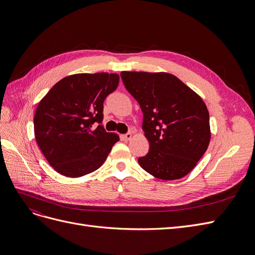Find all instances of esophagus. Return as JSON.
I'll list each match as a JSON object with an SVG mask.
<instances>
[{
  "label": "esophagus",
  "instance_id": "esophagus-1",
  "mask_svg": "<svg viewBox=\"0 0 255 255\" xmlns=\"http://www.w3.org/2000/svg\"><path fill=\"white\" fill-rule=\"evenodd\" d=\"M122 138H123V140H129L130 138H132V134L127 133L125 135H122Z\"/></svg>",
  "mask_w": 255,
  "mask_h": 255
}]
</instances>
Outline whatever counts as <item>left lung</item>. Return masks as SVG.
<instances>
[{
  "label": "left lung",
  "instance_id": "obj_1",
  "mask_svg": "<svg viewBox=\"0 0 255 255\" xmlns=\"http://www.w3.org/2000/svg\"><path fill=\"white\" fill-rule=\"evenodd\" d=\"M120 75L143 114L142 129L150 150L138 158L140 167L166 181L188 174L211 140L203 100L170 73L122 71Z\"/></svg>",
  "mask_w": 255,
  "mask_h": 255
}]
</instances>
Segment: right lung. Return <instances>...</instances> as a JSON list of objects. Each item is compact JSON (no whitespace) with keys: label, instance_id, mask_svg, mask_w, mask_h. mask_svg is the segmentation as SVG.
I'll use <instances>...</instances> for the list:
<instances>
[{"label":"right lung","instance_id":"obj_1","mask_svg":"<svg viewBox=\"0 0 255 255\" xmlns=\"http://www.w3.org/2000/svg\"><path fill=\"white\" fill-rule=\"evenodd\" d=\"M116 73H80L57 82L37 106L36 141L55 170L69 177L94 172L103 165L119 136L109 133L103 102L118 87ZM97 122L99 126L95 129Z\"/></svg>","mask_w":255,"mask_h":255}]
</instances>
